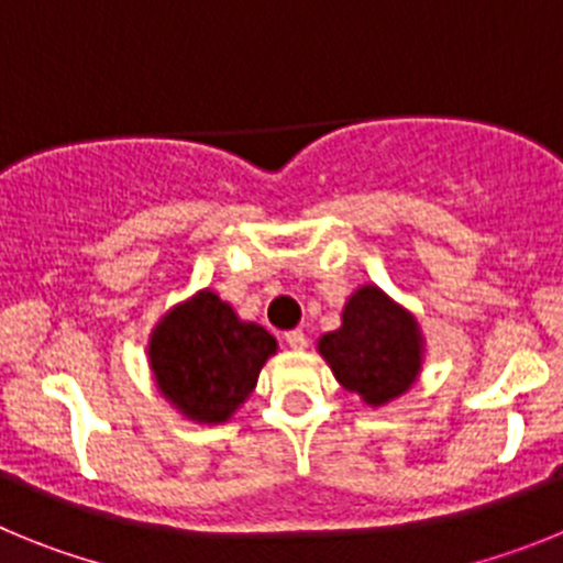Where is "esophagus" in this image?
<instances>
[{"mask_svg": "<svg viewBox=\"0 0 563 563\" xmlns=\"http://www.w3.org/2000/svg\"><path fill=\"white\" fill-rule=\"evenodd\" d=\"M285 341H287V346H290V350H305V346H307V335L301 330L285 332Z\"/></svg>", "mask_w": 563, "mask_h": 563, "instance_id": "esophagus-1", "label": "esophagus"}]
</instances>
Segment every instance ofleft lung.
I'll return each mask as SVG.
<instances>
[{
  "mask_svg": "<svg viewBox=\"0 0 563 563\" xmlns=\"http://www.w3.org/2000/svg\"><path fill=\"white\" fill-rule=\"evenodd\" d=\"M318 352L343 389L357 391L369 406H383L411 389L422 363L420 327L375 285L346 301L341 330L327 332Z\"/></svg>",
  "mask_w": 563,
  "mask_h": 563,
  "instance_id": "obj_1",
  "label": "left lung"
}]
</instances>
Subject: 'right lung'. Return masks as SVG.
Here are the masks:
<instances>
[{"label": "right lung", "mask_w": 563, "mask_h": 563, "mask_svg": "<svg viewBox=\"0 0 563 563\" xmlns=\"http://www.w3.org/2000/svg\"><path fill=\"white\" fill-rule=\"evenodd\" d=\"M273 352L276 338L239 321L211 290L174 307L148 341L157 389L197 422H225L251 395Z\"/></svg>", "instance_id": "obj_1"}]
</instances>
